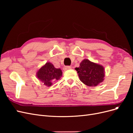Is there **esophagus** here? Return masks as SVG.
I'll list each match as a JSON object with an SVG mask.
<instances>
[{
	"label": "esophagus",
	"mask_w": 133,
	"mask_h": 133,
	"mask_svg": "<svg viewBox=\"0 0 133 133\" xmlns=\"http://www.w3.org/2000/svg\"><path fill=\"white\" fill-rule=\"evenodd\" d=\"M71 67L70 66H66L64 68V70H69V69H71Z\"/></svg>",
	"instance_id": "obj_1"
}]
</instances>
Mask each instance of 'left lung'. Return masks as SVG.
<instances>
[{
	"instance_id": "8db88e82",
	"label": "left lung",
	"mask_w": 133,
	"mask_h": 133,
	"mask_svg": "<svg viewBox=\"0 0 133 133\" xmlns=\"http://www.w3.org/2000/svg\"><path fill=\"white\" fill-rule=\"evenodd\" d=\"M79 79L85 85L96 87L103 82L105 71L104 67L88 59H84L79 68H75Z\"/></svg>"
}]
</instances>
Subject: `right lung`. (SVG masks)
Returning <instances> with one entry per match:
<instances>
[{"label": "right lung", "instance_id": "add662e5", "mask_svg": "<svg viewBox=\"0 0 133 133\" xmlns=\"http://www.w3.org/2000/svg\"><path fill=\"white\" fill-rule=\"evenodd\" d=\"M62 76V70L55 68L50 62H47L40 68L37 73V76L39 80L47 87L51 86L53 84L52 83L59 80Z\"/></svg>", "mask_w": 133, "mask_h": 133}]
</instances>
